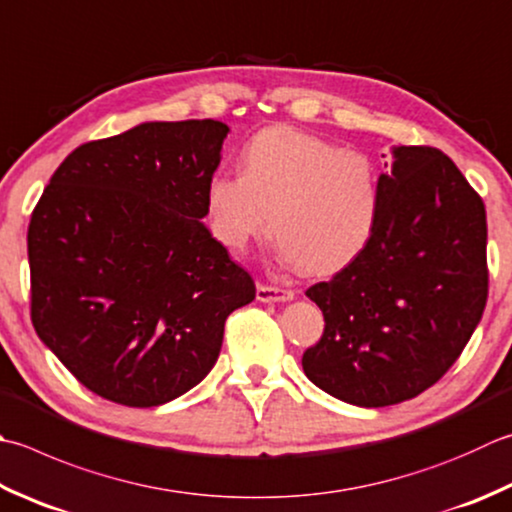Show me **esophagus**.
<instances>
[{"label": "esophagus", "mask_w": 512, "mask_h": 512, "mask_svg": "<svg viewBox=\"0 0 512 512\" xmlns=\"http://www.w3.org/2000/svg\"><path fill=\"white\" fill-rule=\"evenodd\" d=\"M295 297L293 290L288 288H277V286H268V284H259L257 286V299L264 304H273V302H290Z\"/></svg>", "instance_id": "obj_1"}]
</instances>
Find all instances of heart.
<instances>
[{"mask_svg": "<svg viewBox=\"0 0 512 512\" xmlns=\"http://www.w3.org/2000/svg\"><path fill=\"white\" fill-rule=\"evenodd\" d=\"M213 235L244 250L270 233L279 255L310 275H330L364 253L379 217V173L362 153L277 126L242 150V175L217 173L206 184Z\"/></svg>", "mask_w": 512, "mask_h": 512, "instance_id": "b5f03b06", "label": "heart"}]
</instances>
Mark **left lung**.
<instances>
[{
    "label": "left lung",
    "instance_id": "8db88e82",
    "mask_svg": "<svg viewBox=\"0 0 512 512\" xmlns=\"http://www.w3.org/2000/svg\"><path fill=\"white\" fill-rule=\"evenodd\" d=\"M366 250L306 295L324 335L302 357L324 393L362 408L413 399L457 362L488 297L486 208L453 159L393 146Z\"/></svg>",
    "mask_w": 512,
    "mask_h": 512
}]
</instances>
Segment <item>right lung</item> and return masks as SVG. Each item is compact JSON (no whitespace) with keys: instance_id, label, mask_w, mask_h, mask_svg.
I'll use <instances>...</instances> for the list:
<instances>
[{"instance_id":"1","label":"right lung","mask_w":512,"mask_h":512,"mask_svg":"<svg viewBox=\"0 0 512 512\" xmlns=\"http://www.w3.org/2000/svg\"><path fill=\"white\" fill-rule=\"evenodd\" d=\"M230 128L144 122L75 148L28 226L30 317L95 395L150 408L215 366L226 317L255 284L204 226Z\"/></svg>"}]
</instances>
